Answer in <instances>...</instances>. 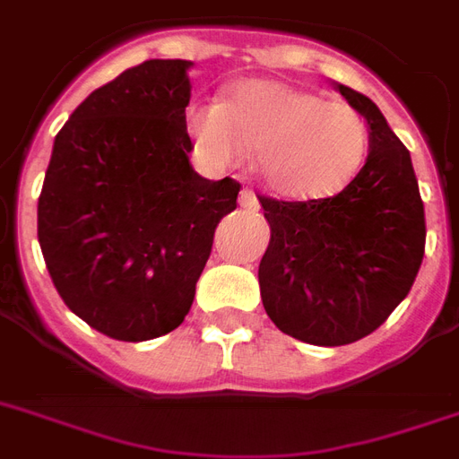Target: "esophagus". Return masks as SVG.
I'll list each match as a JSON object with an SVG mask.
<instances>
[{"label":"esophagus","instance_id":"1","mask_svg":"<svg viewBox=\"0 0 459 459\" xmlns=\"http://www.w3.org/2000/svg\"><path fill=\"white\" fill-rule=\"evenodd\" d=\"M240 207L243 209H250V212H257L259 209V200H257V195L252 193L250 187H243V190H240Z\"/></svg>","mask_w":459,"mask_h":459}]
</instances>
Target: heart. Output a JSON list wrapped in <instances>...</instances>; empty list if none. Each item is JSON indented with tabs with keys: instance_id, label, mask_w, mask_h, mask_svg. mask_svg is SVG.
I'll list each match as a JSON object with an SVG mask.
<instances>
[{
	"instance_id": "obj_1",
	"label": "heart",
	"mask_w": 459,
	"mask_h": 459,
	"mask_svg": "<svg viewBox=\"0 0 459 459\" xmlns=\"http://www.w3.org/2000/svg\"><path fill=\"white\" fill-rule=\"evenodd\" d=\"M183 131L209 171L236 166L252 150L262 183L288 200L341 193L369 154V126L359 111L266 78L236 82L223 102L187 104Z\"/></svg>"
}]
</instances>
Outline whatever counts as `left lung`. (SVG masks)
<instances>
[{"instance_id":"obj_1","label":"left lung","mask_w":459,"mask_h":459,"mask_svg":"<svg viewBox=\"0 0 459 459\" xmlns=\"http://www.w3.org/2000/svg\"><path fill=\"white\" fill-rule=\"evenodd\" d=\"M369 126V157L333 197H259L272 240L259 262L269 319L302 342L348 345L377 331L420 273L427 221L412 159L362 92L335 82Z\"/></svg>"}]
</instances>
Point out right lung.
Segmentation results:
<instances>
[{"mask_svg":"<svg viewBox=\"0 0 459 459\" xmlns=\"http://www.w3.org/2000/svg\"><path fill=\"white\" fill-rule=\"evenodd\" d=\"M193 61L150 59L97 88L54 138L38 240L61 300L126 342L178 328L240 183L190 166Z\"/></svg>","mask_w":459,"mask_h":459,"instance_id":"add662e5","label":"right lung"}]
</instances>
